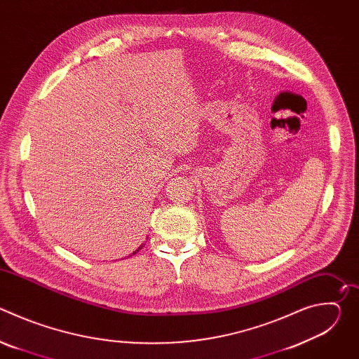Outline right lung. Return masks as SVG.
I'll return each instance as SVG.
<instances>
[{
	"label": "right lung",
	"instance_id": "1",
	"mask_svg": "<svg viewBox=\"0 0 359 359\" xmlns=\"http://www.w3.org/2000/svg\"><path fill=\"white\" fill-rule=\"evenodd\" d=\"M142 247H143V245H140V247H139V248H137V250H136V251H135V252H133V254H136V252H137V251H139V250H140V248H142Z\"/></svg>",
	"mask_w": 359,
	"mask_h": 359
}]
</instances>
